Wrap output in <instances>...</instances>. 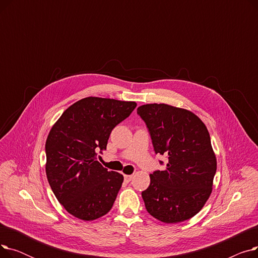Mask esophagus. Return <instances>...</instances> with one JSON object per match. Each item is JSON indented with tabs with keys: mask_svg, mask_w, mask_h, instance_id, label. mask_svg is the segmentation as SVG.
<instances>
[{
	"mask_svg": "<svg viewBox=\"0 0 258 258\" xmlns=\"http://www.w3.org/2000/svg\"><path fill=\"white\" fill-rule=\"evenodd\" d=\"M132 179H133V174H125V175H124V181H125L126 183L131 182Z\"/></svg>",
	"mask_w": 258,
	"mask_h": 258,
	"instance_id": "obj_1",
	"label": "esophagus"
}]
</instances>
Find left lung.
Listing matches in <instances>:
<instances>
[{
    "instance_id": "left-lung-1",
    "label": "left lung",
    "mask_w": 258,
    "mask_h": 258,
    "mask_svg": "<svg viewBox=\"0 0 258 258\" xmlns=\"http://www.w3.org/2000/svg\"><path fill=\"white\" fill-rule=\"evenodd\" d=\"M137 113L155 153L168 159L164 170L150 174L151 184L142 191L147 212L167 224L191 219L209 199L216 171L206 125L192 112L165 103L141 105Z\"/></svg>"
}]
</instances>
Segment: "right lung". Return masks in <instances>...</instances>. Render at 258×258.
Returning <instances> with one entry per match:
<instances>
[{"instance_id":"1","label":"right lung","mask_w":258,"mask_h":258,"mask_svg":"<svg viewBox=\"0 0 258 258\" xmlns=\"http://www.w3.org/2000/svg\"><path fill=\"white\" fill-rule=\"evenodd\" d=\"M137 106L134 101L87 97L62 113L46 141V174L53 194L75 218L93 221L113 207L123 175L97 161L112 130Z\"/></svg>"}]
</instances>
